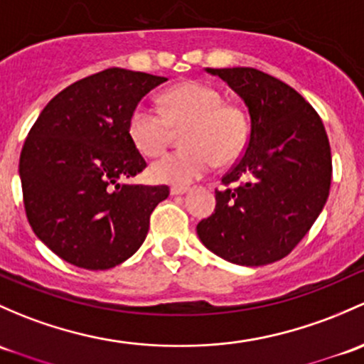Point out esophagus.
I'll list each match as a JSON object with an SVG mask.
<instances>
[{
    "instance_id": "34e87169",
    "label": "esophagus",
    "mask_w": 364,
    "mask_h": 364,
    "mask_svg": "<svg viewBox=\"0 0 364 364\" xmlns=\"http://www.w3.org/2000/svg\"><path fill=\"white\" fill-rule=\"evenodd\" d=\"M188 192H190L188 186H172L171 188V195H185Z\"/></svg>"
}]
</instances>
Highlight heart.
<instances>
[{"label": "heart", "mask_w": 364, "mask_h": 364, "mask_svg": "<svg viewBox=\"0 0 364 364\" xmlns=\"http://www.w3.org/2000/svg\"><path fill=\"white\" fill-rule=\"evenodd\" d=\"M162 109L139 102L129 117L127 134L144 156L160 155L174 131L181 134L183 150L151 164L153 181L186 186L213 171L216 162L230 164L240 156L250 136L246 113L225 102L223 94L209 83L188 80L164 92Z\"/></svg>", "instance_id": "obj_1"}]
</instances>
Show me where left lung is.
I'll list each match as a JSON object with an SVG mask.
<instances>
[{
	"instance_id": "left-lung-1",
	"label": "left lung",
	"mask_w": 364,
	"mask_h": 364,
	"mask_svg": "<svg viewBox=\"0 0 364 364\" xmlns=\"http://www.w3.org/2000/svg\"><path fill=\"white\" fill-rule=\"evenodd\" d=\"M208 73L244 99L251 132L197 233L227 262L274 263L296 247L326 204L333 169L328 134L316 109L281 80L255 68Z\"/></svg>"
}]
</instances>
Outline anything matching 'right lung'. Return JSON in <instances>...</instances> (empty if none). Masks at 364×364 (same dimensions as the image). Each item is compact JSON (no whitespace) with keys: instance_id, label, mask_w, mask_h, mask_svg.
<instances>
[{"instance_id":"1","label":"right lung","mask_w":364,"mask_h":364,"mask_svg":"<svg viewBox=\"0 0 364 364\" xmlns=\"http://www.w3.org/2000/svg\"><path fill=\"white\" fill-rule=\"evenodd\" d=\"M164 76L108 68L71 83L43 108L21 151L26 216L71 265L106 270L139 250L169 186L122 185L146 167L129 117Z\"/></svg>"}]
</instances>
